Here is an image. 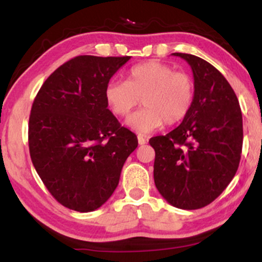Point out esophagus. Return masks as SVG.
<instances>
[{
    "label": "esophagus",
    "mask_w": 262,
    "mask_h": 262,
    "mask_svg": "<svg viewBox=\"0 0 262 262\" xmlns=\"http://www.w3.org/2000/svg\"><path fill=\"white\" fill-rule=\"evenodd\" d=\"M138 143H139V145H144V144H146V139L145 137H143V135H138Z\"/></svg>",
    "instance_id": "34e87169"
}]
</instances>
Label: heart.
Here are the masks:
<instances>
[{
    "mask_svg": "<svg viewBox=\"0 0 262 262\" xmlns=\"http://www.w3.org/2000/svg\"><path fill=\"white\" fill-rule=\"evenodd\" d=\"M110 110L127 117L139 103L143 108L129 117L127 124L138 133L146 134L182 121L191 110L194 82L187 73L175 71L169 64L150 60L132 66L124 81L112 80L104 90Z\"/></svg>",
    "mask_w": 262,
    "mask_h": 262,
    "instance_id": "heart-1",
    "label": "heart"
}]
</instances>
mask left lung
<instances>
[{
	"instance_id": "left-lung-1",
	"label": "left lung",
	"mask_w": 262,
	"mask_h": 262,
	"mask_svg": "<svg viewBox=\"0 0 262 262\" xmlns=\"http://www.w3.org/2000/svg\"><path fill=\"white\" fill-rule=\"evenodd\" d=\"M172 55L191 66L194 98L179 127L149 140L155 150L154 181L173 207L198 209L212 203L235 176L243 116L235 92L214 66L191 54Z\"/></svg>"
}]
</instances>
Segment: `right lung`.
<instances>
[{
  "mask_svg": "<svg viewBox=\"0 0 262 262\" xmlns=\"http://www.w3.org/2000/svg\"><path fill=\"white\" fill-rule=\"evenodd\" d=\"M130 56L80 55L59 66L35 96L28 125L31 159L60 204L92 212L112 196L137 135L108 110L104 90Z\"/></svg>",
  "mask_w": 262,
  "mask_h": 262,
  "instance_id": "right-lung-1",
  "label": "right lung"
}]
</instances>
